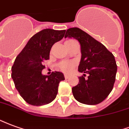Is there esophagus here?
<instances>
[{"label":"esophagus","instance_id":"1","mask_svg":"<svg viewBox=\"0 0 129 129\" xmlns=\"http://www.w3.org/2000/svg\"><path fill=\"white\" fill-rule=\"evenodd\" d=\"M69 77V75H68V74H64V78L68 79Z\"/></svg>","mask_w":129,"mask_h":129}]
</instances>
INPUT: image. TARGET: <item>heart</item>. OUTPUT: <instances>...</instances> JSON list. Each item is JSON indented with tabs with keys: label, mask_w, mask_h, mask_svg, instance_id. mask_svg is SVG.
I'll use <instances>...</instances> for the list:
<instances>
[{
	"label": "heart",
	"mask_w": 129,
	"mask_h": 129,
	"mask_svg": "<svg viewBox=\"0 0 129 129\" xmlns=\"http://www.w3.org/2000/svg\"><path fill=\"white\" fill-rule=\"evenodd\" d=\"M74 67V63L71 62H63L60 64V68L64 72L69 73L72 70Z\"/></svg>",
	"instance_id": "b5f03b06"
}]
</instances>
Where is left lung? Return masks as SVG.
<instances>
[{"instance_id": "left-lung-1", "label": "left lung", "mask_w": 129, "mask_h": 129, "mask_svg": "<svg viewBox=\"0 0 129 129\" xmlns=\"http://www.w3.org/2000/svg\"><path fill=\"white\" fill-rule=\"evenodd\" d=\"M73 37L81 46L78 71L86 74L79 77L72 88L75 99L80 103L95 105L104 101L112 91L115 81L117 64L114 55L90 35L78 27L67 30L64 38Z\"/></svg>"}]
</instances>
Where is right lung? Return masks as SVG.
<instances>
[{
	"label": "right lung",
	"mask_w": 129,
	"mask_h": 129,
	"mask_svg": "<svg viewBox=\"0 0 129 129\" xmlns=\"http://www.w3.org/2000/svg\"><path fill=\"white\" fill-rule=\"evenodd\" d=\"M66 30L45 29L34 35L21 52L17 55L12 67V78L15 87L28 104L42 106L55 99L60 82L64 80L62 73L52 72L43 76V62L49 59L54 43L62 40Z\"/></svg>",
	"instance_id": "right-lung-1"
}]
</instances>
